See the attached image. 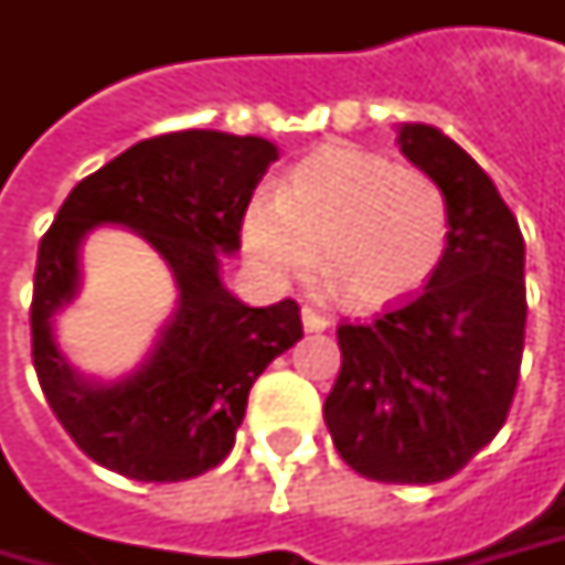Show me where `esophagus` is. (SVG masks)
Returning a JSON list of instances; mask_svg holds the SVG:
<instances>
[{"mask_svg":"<svg viewBox=\"0 0 565 565\" xmlns=\"http://www.w3.org/2000/svg\"><path fill=\"white\" fill-rule=\"evenodd\" d=\"M301 323H305L308 333H323L330 327V317H323L315 308H301Z\"/></svg>","mask_w":565,"mask_h":565,"instance_id":"34e87169","label":"esophagus"}]
</instances>
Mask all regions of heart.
<instances>
[{
    "label": "heart",
    "instance_id": "1",
    "mask_svg": "<svg viewBox=\"0 0 565 565\" xmlns=\"http://www.w3.org/2000/svg\"><path fill=\"white\" fill-rule=\"evenodd\" d=\"M242 245L270 282L320 267L352 308H380L418 292L440 270L449 206L415 166L355 143H323L282 175L276 198L242 213Z\"/></svg>",
    "mask_w": 565,
    "mask_h": 565
}]
</instances>
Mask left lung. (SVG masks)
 Here are the masks:
<instances>
[{
  "mask_svg": "<svg viewBox=\"0 0 565 565\" xmlns=\"http://www.w3.org/2000/svg\"><path fill=\"white\" fill-rule=\"evenodd\" d=\"M399 150L449 206V245L422 292L337 330L323 402L339 456L383 484H437L497 437L525 345V242L488 172L440 128L408 121Z\"/></svg>",
  "mask_w": 565,
  "mask_h": 565,
  "instance_id": "8db88e82",
  "label": "left lung"
}]
</instances>
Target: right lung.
<instances>
[{
	"mask_svg": "<svg viewBox=\"0 0 565 565\" xmlns=\"http://www.w3.org/2000/svg\"><path fill=\"white\" fill-rule=\"evenodd\" d=\"M276 160L264 138L172 131L128 147L58 206L33 273V367L55 418L103 468L135 481L216 468L235 446L254 380L301 339L292 298L248 308L220 279V254L242 248V213ZM97 225L138 231L180 289L148 359L113 384L75 372L52 333V317L79 291V245Z\"/></svg>",
	"mask_w": 565,
	"mask_h": 565,
	"instance_id": "1",
	"label": "right lung"
}]
</instances>
